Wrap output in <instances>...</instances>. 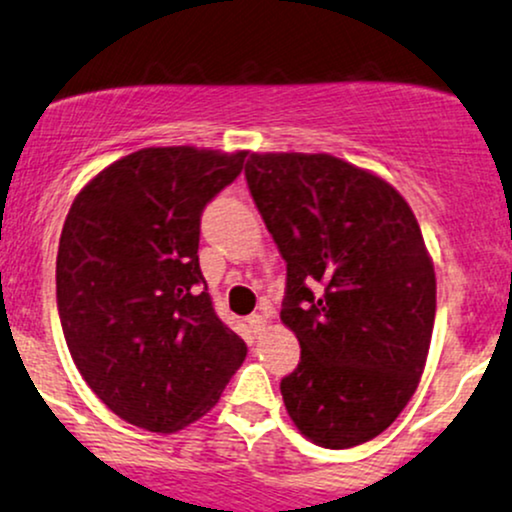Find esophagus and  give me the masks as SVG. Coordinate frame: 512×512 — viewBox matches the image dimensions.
I'll use <instances>...</instances> for the list:
<instances>
[{"label":"esophagus","mask_w":512,"mask_h":512,"mask_svg":"<svg viewBox=\"0 0 512 512\" xmlns=\"http://www.w3.org/2000/svg\"><path fill=\"white\" fill-rule=\"evenodd\" d=\"M248 325H250V330L255 332V334H262L264 327H267V320H264L262 315H250L248 317Z\"/></svg>","instance_id":"obj_1"}]
</instances>
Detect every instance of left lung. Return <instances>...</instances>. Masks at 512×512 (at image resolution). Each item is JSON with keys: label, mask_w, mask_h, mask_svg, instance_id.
<instances>
[{"label": "left lung", "mask_w": 512, "mask_h": 512, "mask_svg": "<svg viewBox=\"0 0 512 512\" xmlns=\"http://www.w3.org/2000/svg\"><path fill=\"white\" fill-rule=\"evenodd\" d=\"M245 178L286 260L281 322L301 342L286 411L322 448L368 443L426 368L436 272L419 221L390 182L330 154H250Z\"/></svg>", "instance_id": "8db88e82"}]
</instances>
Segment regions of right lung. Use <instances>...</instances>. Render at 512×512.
<instances>
[{"instance_id": "add662e5", "label": "right lung", "mask_w": 512, "mask_h": 512, "mask_svg": "<svg viewBox=\"0 0 512 512\" xmlns=\"http://www.w3.org/2000/svg\"><path fill=\"white\" fill-rule=\"evenodd\" d=\"M248 151L149 146L76 195L57 250L69 354L113 414L151 433L195 424L248 346L216 317L199 269V216Z\"/></svg>"}]
</instances>
